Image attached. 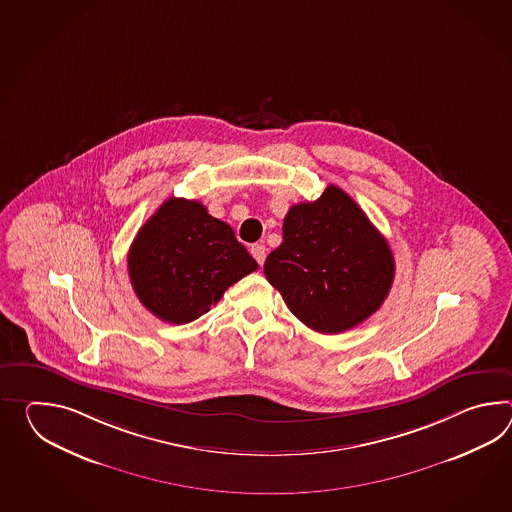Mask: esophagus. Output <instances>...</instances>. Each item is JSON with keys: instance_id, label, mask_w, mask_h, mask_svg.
Segmentation results:
<instances>
[{"instance_id": "1", "label": "esophagus", "mask_w": 512, "mask_h": 512, "mask_svg": "<svg viewBox=\"0 0 512 512\" xmlns=\"http://www.w3.org/2000/svg\"><path fill=\"white\" fill-rule=\"evenodd\" d=\"M251 255H253V259L262 266V262L266 259V248H264L262 244H253V246H251Z\"/></svg>"}]
</instances>
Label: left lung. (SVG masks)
<instances>
[{
    "label": "left lung",
    "instance_id": "left-lung-1",
    "mask_svg": "<svg viewBox=\"0 0 512 512\" xmlns=\"http://www.w3.org/2000/svg\"><path fill=\"white\" fill-rule=\"evenodd\" d=\"M264 273L299 321L340 334L382 307L395 261L353 198L329 185L316 202L290 207L283 244L268 255Z\"/></svg>",
    "mask_w": 512,
    "mask_h": 512
}]
</instances>
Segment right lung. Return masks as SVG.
<instances>
[{
  "instance_id": "obj_1",
  "label": "right lung",
  "mask_w": 512,
  "mask_h": 512,
  "mask_svg": "<svg viewBox=\"0 0 512 512\" xmlns=\"http://www.w3.org/2000/svg\"><path fill=\"white\" fill-rule=\"evenodd\" d=\"M257 268L226 222L185 198L159 205L128 251L137 299L156 318L174 325L209 312L231 284Z\"/></svg>"
}]
</instances>
